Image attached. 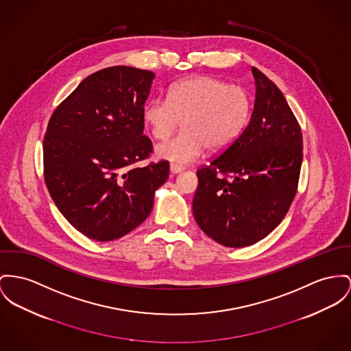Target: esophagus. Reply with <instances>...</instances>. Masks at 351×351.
Masks as SVG:
<instances>
[{
  "instance_id": "esophagus-1",
  "label": "esophagus",
  "mask_w": 351,
  "mask_h": 351,
  "mask_svg": "<svg viewBox=\"0 0 351 351\" xmlns=\"http://www.w3.org/2000/svg\"><path fill=\"white\" fill-rule=\"evenodd\" d=\"M182 170H184V167L180 166V165H170V173H171V174H178V173H181Z\"/></svg>"
}]
</instances>
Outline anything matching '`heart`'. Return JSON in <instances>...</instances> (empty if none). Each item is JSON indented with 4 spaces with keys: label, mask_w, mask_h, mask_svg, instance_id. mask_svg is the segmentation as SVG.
Returning <instances> with one entry per match:
<instances>
[{
    "label": "heart",
    "mask_w": 351,
    "mask_h": 351,
    "mask_svg": "<svg viewBox=\"0 0 351 351\" xmlns=\"http://www.w3.org/2000/svg\"><path fill=\"white\" fill-rule=\"evenodd\" d=\"M250 113L247 92L209 75L190 77L173 85L166 98L143 108V121L156 140L167 138L180 125L182 130L156 147V154L176 165L197 160L204 149L221 152L239 137Z\"/></svg>",
    "instance_id": "b5f03b06"
}]
</instances>
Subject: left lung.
I'll return each instance as SVG.
<instances>
[{"mask_svg":"<svg viewBox=\"0 0 351 351\" xmlns=\"http://www.w3.org/2000/svg\"><path fill=\"white\" fill-rule=\"evenodd\" d=\"M256 101L239 137L197 170L193 214L201 230L226 247L254 245L271 233L295 197L302 133L277 85L257 68Z\"/></svg>","mask_w":351,"mask_h":351,"instance_id":"8db88e82","label":"left lung"}]
</instances>
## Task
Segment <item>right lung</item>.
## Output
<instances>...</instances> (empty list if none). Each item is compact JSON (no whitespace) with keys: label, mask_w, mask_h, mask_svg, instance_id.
Wrapping results in <instances>:
<instances>
[{"label":"right lung","mask_w":351,"mask_h":351,"mask_svg":"<svg viewBox=\"0 0 351 351\" xmlns=\"http://www.w3.org/2000/svg\"><path fill=\"white\" fill-rule=\"evenodd\" d=\"M154 73L112 66L86 77L53 112L44 137L49 194L71 226L106 242L141 225L169 162L145 167L153 143L143 136V105Z\"/></svg>","instance_id":"obj_1"}]
</instances>
